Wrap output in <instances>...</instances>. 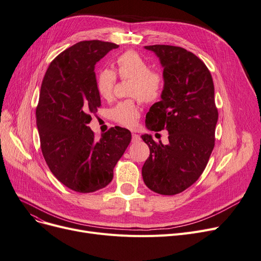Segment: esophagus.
<instances>
[{
	"instance_id": "34e87169",
	"label": "esophagus",
	"mask_w": 261,
	"mask_h": 261,
	"mask_svg": "<svg viewBox=\"0 0 261 261\" xmlns=\"http://www.w3.org/2000/svg\"><path fill=\"white\" fill-rule=\"evenodd\" d=\"M141 141V137L139 134L132 133V143H139Z\"/></svg>"
}]
</instances>
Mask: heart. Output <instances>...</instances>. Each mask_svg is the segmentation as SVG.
Here are the masks:
<instances>
[{"label":"heart","instance_id":"1","mask_svg":"<svg viewBox=\"0 0 261 261\" xmlns=\"http://www.w3.org/2000/svg\"><path fill=\"white\" fill-rule=\"evenodd\" d=\"M117 73L122 80H131L129 95L138 97L146 103H153L160 99L164 80L161 73L151 71V67L144 58L134 52L127 51L119 55L116 60ZM116 83V73L105 68L101 69L96 79L98 94L103 99H110ZM113 120L121 126L133 128L140 117V110L133 100L121 101L112 110Z\"/></svg>","mask_w":261,"mask_h":261}]
</instances>
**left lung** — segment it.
Listing matches in <instances>:
<instances>
[{
    "label": "left lung",
    "mask_w": 261,
    "mask_h": 261,
    "mask_svg": "<svg viewBox=\"0 0 261 261\" xmlns=\"http://www.w3.org/2000/svg\"><path fill=\"white\" fill-rule=\"evenodd\" d=\"M160 60L164 86L161 100L146 114V128L167 130L168 143L143 134L150 154L142 168L145 185L162 195H175L202 174L214 147L218 109L210 71L195 54L184 48L145 46Z\"/></svg>",
    "instance_id": "8db88e82"
}]
</instances>
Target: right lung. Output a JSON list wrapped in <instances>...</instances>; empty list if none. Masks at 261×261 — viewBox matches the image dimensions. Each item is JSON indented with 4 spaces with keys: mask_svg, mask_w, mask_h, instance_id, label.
Segmentation results:
<instances>
[{
    "mask_svg": "<svg viewBox=\"0 0 261 261\" xmlns=\"http://www.w3.org/2000/svg\"><path fill=\"white\" fill-rule=\"evenodd\" d=\"M118 47L101 40L77 42L56 56L42 80L36 109L41 151L56 179L79 193L107 187L131 142L128 129L111 128L96 140L88 127L101 106L95 65Z\"/></svg>",
    "mask_w": 261,
    "mask_h": 261,
    "instance_id": "1",
    "label": "right lung"
}]
</instances>
